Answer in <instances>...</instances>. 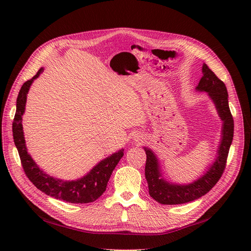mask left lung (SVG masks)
<instances>
[{
    "instance_id": "1",
    "label": "left lung",
    "mask_w": 251,
    "mask_h": 251,
    "mask_svg": "<svg viewBox=\"0 0 251 251\" xmlns=\"http://www.w3.org/2000/svg\"><path fill=\"white\" fill-rule=\"evenodd\" d=\"M202 72L203 76L196 89L201 92H207L216 105L220 118L223 121L222 140L218 150V156L216 161L201 178L194 181L193 183L180 185L169 183L161 178L157 157L153 151L144 148L147 154L146 178L149 193L151 198L161 204H183L201 198L217 184L225 170L227 156L233 138V118L228 105V93L225 83L218 78L206 64H203Z\"/></svg>"
}]
</instances>
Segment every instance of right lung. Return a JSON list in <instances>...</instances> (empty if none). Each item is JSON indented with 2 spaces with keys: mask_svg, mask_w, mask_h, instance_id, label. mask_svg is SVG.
<instances>
[{
  "mask_svg": "<svg viewBox=\"0 0 251 251\" xmlns=\"http://www.w3.org/2000/svg\"><path fill=\"white\" fill-rule=\"evenodd\" d=\"M43 71L44 69L41 68L31 79L24 82L17 98V111L12 124V133L14 144H16L21 158L22 166L24 169L26 176L36 186V188L46 195L53 197V198L77 204L94 202L104 193L114 169L124 156V150H120L108 158L103 159L100 163L96 164L86 176L75 181L59 180L43 172L33 161L31 156L28 154L22 125V116L25 112L29 88L33 80L39 77Z\"/></svg>",
  "mask_w": 251,
  "mask_h": 251,
  "instance_id": "right-lung-1",
  "label": "right lung"
}]
</instances>
